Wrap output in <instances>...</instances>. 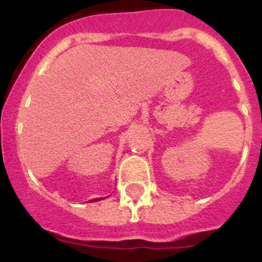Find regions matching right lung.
I'll return each mask as SVG.
<instances>
[{"label": "right lung", "mask_w": 262, "mask_h": 262, "mask_svg": "<svg viewBox=\"0 0 262 262\" xmlns=\"http://www.w3.org/2000/svg\"><path fill=\"white\" fill-rule=\"evenodd\" d=\"M96 200H100V199H99V198H97V199H95V202H96Z\"/></svg>", "instance_id": "obj_1"}]
</instances>
